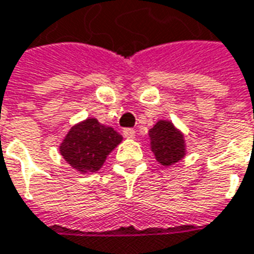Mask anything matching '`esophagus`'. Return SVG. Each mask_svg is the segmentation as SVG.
<instances>
[{
  "label": "esophagus",
  "instance_id": "esophagus-1",
  "mask_svg": "<svg viewBox=\"0 0 254 254\" xmlns=\"http://www.w3.org/2000/svg\"><path fill=\"white\" fill-rule=\"evenodd\" d=\"M123 135L127 139H132V138H135V131L132 130V128H124Z\"/></svg>",
  "mask_w": 254,
  "mask_h": 254
}]
</instances>
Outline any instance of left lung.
<instances>
[{
  "label": "left lung",
  "instance_id": "left-lung-1",
  "mask_svg": "<svg viewBox=\"0 0 254 254\" xmlns=\"http://www.w3.org/2000/svg\"><path fill=\"white\" fill-rule=\"evenodd\" d=\"M149 138L159 164L172 165L186 156L185 136L170 120H159L149 130Z\"/></svg>",
  "mask_w": 254,
  "mask_h": 254
}]
</instances>
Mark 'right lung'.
Here are the masks:
<instances>
[{"label":"right lung","mask_w":254,"mask_h":254,"mask_svg":"<svg viewBox=\"0 0 254 254\" xmlns=\"http://www.w3.org/2000/svg\"><path fill=\"white\" fill-rule=\"evenodd\" d=\"M122 139L123 136L112 127L90 118L71 127L61 142L60 154L73 170L91 174L101 168Z\"/></svg>","instance_id":"1"}]
</instances>
